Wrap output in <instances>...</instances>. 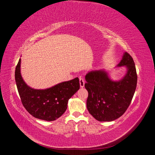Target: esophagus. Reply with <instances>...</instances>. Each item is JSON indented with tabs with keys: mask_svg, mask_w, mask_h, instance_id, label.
<instances>
[{
	"mask_svg": "<svg viewBox=\"0 0 155 155\" xmlns=\"http://www.w3.org/2000/svg\"><path fill=\"white\" fill-rule=\"evenodd\" d=\"M79 83H80V87L81 88L84 87V86H85V79H84V78L82 76L79 77Z\"/></svg>",
	"mask_w": 155,
	"mask_h": 155,
	"instance_id": "34e87169",
	"label": "esophagus"
}]
</instances>
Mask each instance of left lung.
Masks as SVG:
<instances>
[{
	"label": "left lung",
	"mask_w": 155,
	"mask_h": 155,
	"mask_svg": "<svg viewBox=\"0 0 155 155\" xmlns=\"http://www.w3.org/2000/svg\"><path fill=\"white\" fill-rule=\"evenodd\" d=\"M127 68L124 77L112 81L105 70H91L85 76V87L88 92L87 109L100 121H114L129 107L137 88V74L133 58L125 52L118 67Z\"/></svg>",
	"instance_id": "1"
}]
</instances>
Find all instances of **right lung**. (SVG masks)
I'll return each mask as SVG.
<instances>
[{
    "instance_id": "right-lung-1",
    "label": "right lung",
    "mask_w": 155,
    "mask_h": 155,
    "mask_svg": "<svg viewBox=\"0 0 155 155\" xmlns=\"http://www.w3.org/2000/svg\"><path fill=\"white\" fill-rule=\"evenodd\" d=\"M21 62L15 68V78L23 106L36 118L54 121L61 116L67 109L68 100L79 89V80L60 83L46 89H34L26 85L21 74Z\"/></svg>"
}]
</instances>
